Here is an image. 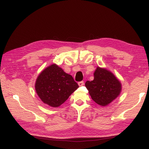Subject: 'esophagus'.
I'll use <instances>...</instances> for the list:
<instances>
[{"instance_id":"34e87169","label":"esophagus","mask_w":149,"mask_h":149,"mask_svg":"<svg viewBox=\"0 0 149 149\" xmlns=\"http://www.w3.org/2000/svg\"><path fill=\"white\" fill-rule=\"evenodd\" d=\"M83 85H84V81H79V82H78V85H79V86H83Z\"/></svg>"}]
</instances>
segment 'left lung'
I'll list each match as a JSON object with an SVG mask.
<instances>
[{
    "instance_id": "left-lung-1",
    "label": "left lung",
    "mask_w": 149,
    "mask_h": 149,
    "mask_svg": "<svg viewBox=\"0 0 149 149\" xmlns=\"http://www.w3.org/2000/svg\"><path fill=\"white\" fill-rule=\"evenodd\" d=\"M85 86L92 100L102 106L110 104L119 95L121 90V83L115 76L99 67L94 72L93 80L86 81Z\"/></svg>"
}]
</instances>
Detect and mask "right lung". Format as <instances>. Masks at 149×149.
<instances>
[{
	"label": "right lung",
	"mask_w": 149,
	"mask_h": 149,
	"mask_svg": "<svg viewBox=\"0 0 149 149\" xmlns=\"http://www.w3.org/2000/svg\"><path fill=\"white\" fill-rule=\"evenodd\" d=\"M78 87L72 76L56 64L45 69L35 83L36 92L43 102L54 107L63 104Z\"/></svg>",
	"instance_id": "right-lung-1"
}]
</instances>
